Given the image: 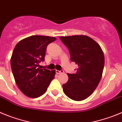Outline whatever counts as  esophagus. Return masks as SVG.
I'll return each mask as SVG.
<instances>
[{
    "instance_id": "esophagus-1",
    "label": "esophagus",
    "mask_w": 122,
    "mask_h": 122,
    "mask_svg": "<svg viewBox=\"0 0 122 122\" xmlns=\"http://www.w3.org/2000/svg\"><path fill=\"white\" fill-rule=\"evenodd\" d=\"M64 72V71L61 70V71H58V70H56V73L57 74H60V73H62Z\"/></svg>"
}]
</instances>
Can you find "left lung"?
<instances>
[{
    "label": "left lung",
    "instance_id": "left-lung-1",
    "mask_svg": "<svg viewBox=\"0 0 122 122\" xmlns=\"http://www.w3.org/2000/svg\"><path fill=\"white\" fill-rule=\"evenodd\" d=\"M71 60L78 66L75 73H67L68 81L62 84L64 93L75 101L85 100L92 94L100 81L105 65V56L100 46L84 35L62 36Z\"/></svg>",
    "mask_w": 122,
    "mask_h": 122
}]
</instances>
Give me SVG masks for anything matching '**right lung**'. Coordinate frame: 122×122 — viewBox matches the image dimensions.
<instances>
[{"label": "right lung", "instance_id": "obj_1", "mask_svg": "<svg viewBox=\"0 0 122 122\" xmlns=\"http://www.w3.org/2000/svg\"><path fill=\"white\" fill-rule=\"evenodd\" d=\"M54 37L31 36L15 46L11 58V67L17 87L30 98L43 95L55 78V71L42 69L47 46L56 40Z\"/></svg>", "mask_w": 122, "mask_h": 122}]
</instances>
